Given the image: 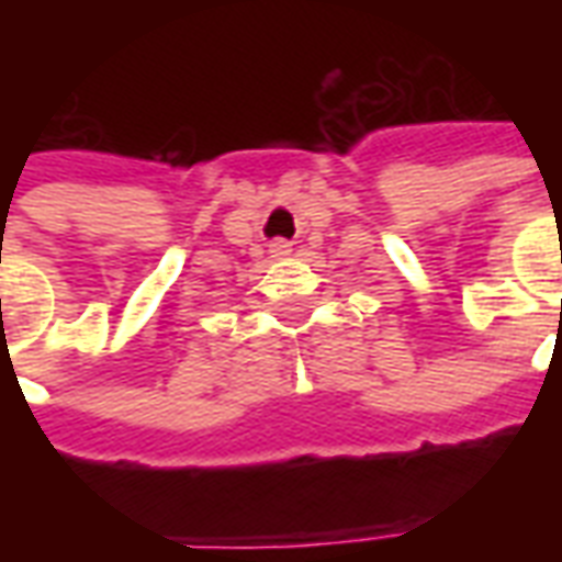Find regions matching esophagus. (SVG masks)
Segmentation results:
<instances>
[{"label":"esophagus","instance_id":"34e87169","mask_svg":"<svg viewBox=\"0 0 562 562\" xmlns=\"http://www.w3.org/2000/svg\"><path fill=\"white\" fill-rule=\"evenodd\" d=\"M270 252H273V256L277 258H282V256H289V252H292V244H289V240H270Z\"/></svg>","mask_w":562,"mask_h":562}]
</instances>
